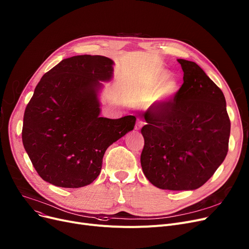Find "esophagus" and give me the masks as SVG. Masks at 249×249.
Here are the masks:
<instances>
[{
	"label": "esophagus",
	"instance_id": "34e87169",
	"mask_svg": "<svg viewBox=\"0 0 249 249\" xmlns=\"http://www.w3.org/2000/svg\"><path fill=\"white\" fill-rule=\"evenodd\" d=\"M143 125H144V122H143V121L140 119V118H137V121H136V124H135V129H136V130H140Z\"/></svg>",
	"mask_w": 249,
	"mask_h": 249
}]
</instances>
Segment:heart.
<instances>
[{
  "label": "heart",
  "mask_w": 249,
  "mask_h": 249,
  "mask_svg": "<svg viewBox=\"0 0 249 249\" xmlns=\"http://www.w3.org/2000/svg\"><path fill=\"white\" fill-rule=\"evenodd\" d=\"M163 71L148 76L142 87V91L147 99L154 98L155 101L166 102L176 95L178 83L172 77H167Z\"/></svg>",
  "instance_id": "obj_1"
}]
</instances>
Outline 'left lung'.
<instances>
[{
    "instance_id": "left-lung-1",
    "label": "left lung",
    "mask_w": 249,
    "mask_h": 249,
    "mask_svg": "<svg viewBox=\"0 0 249 249\" xmlns=\"http://www.w3.org/2000/svg\"><path fill=\"white\" fill-rule=\"evenodd\" d=\"M178 61L184 84L174 101L144 113L140 162L153 186L187 191L202 187L225 160L230 120L216 84L196 62Z\"/></svg>"
}]
</instances>
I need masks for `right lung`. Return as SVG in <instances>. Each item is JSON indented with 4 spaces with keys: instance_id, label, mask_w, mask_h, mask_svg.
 Listing matches in <instances>:
<instances>
[{
    "instance_id": "add662e5",
    "label": "right lung",
    "mask_w": 249,
    "mask_h": 249,
    "mask_svg": "<svg viewBox=\"0 0 249 249\" xmlns=\"http://www.w3.org/2000/svg\"><path fill=\"white\" fill-rule=\"evenodd\" d=\"M113 60L77 55L61 60L35 88L25 109L22 141L37 174L60 188H81L101 173L107 148L133 130L135 116L100 117L101 82L113 76Z\"/></svg>"
}]
</instances>
